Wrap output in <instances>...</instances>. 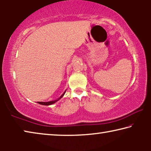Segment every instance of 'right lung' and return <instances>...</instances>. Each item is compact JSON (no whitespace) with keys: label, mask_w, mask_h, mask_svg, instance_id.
Listing matches in <instances>:
<instances>
[{"label":"right lung","mask_w":151,"mask_h":151,"mask_svg":"<svg viewBox=\"0 0 151 151\" xmlns=\"http://www.w3.org/2000/svg\"><path fill=\"white\" fill-rule=\"evenodd\" d=\"M65 93H64L62 95L60 96V97L58 99H57V100H55V101H49V102H39V104H42V105H50V104H54L55 103H56V102L57 101H58V100H59L60 99H61L62 98V97L63 96V95L64 94H65Z\"/></svg>","instance_id":"1"}]
</instances>
